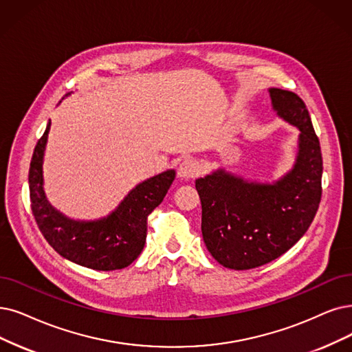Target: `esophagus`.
I'll list each match as a JSON object with an SVG mask.
<instances>
[{
	"instance_id": "esophagus-1",
	"label": "esophagus",
	"mask_w": 352,
	"mask_h": 352,
	"mask_svg": "<svg viewBox=\"0 0 352 352\" xmlns=\"http://www.w3.org/2000/svg\"><path fill=\"white\" fill-rule=\"evenodd\" d=\"M199 173V164L192 159H185L177 167V176L184 180H189Z\"/></svg>"
}]
</instances>
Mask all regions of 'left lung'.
Returning a JSON list of instances; mask_svg holds the SVG:
<instances>
[{
    "label": "left lung",
    "mask_w": 352,
    "mask_h": 352,
    "mask_svg": "<svg viewBox=\"0 0 352 352\" xmlns=\"http://www.w3.org/2000/svg\"><path fill=\"white\" fill-rule=\"evenodd\" d=\"M269 94L277 117L299 130L290 170L274 182H258L219 167L195 182L205 245L232 270L285 254L311 227L320 202L322 154L306 105L290 91L269 88Z\"/></svg>",
    "instance_id": "left-lung-1"
}]
</instances>
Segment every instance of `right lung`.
<instances>
[{
    "instance_id": "add662e5",
    "label": "right lung",
    "mask_w": 352,
    "mask_h": 352,
    "mask_svg": "<svg viewBox=\"0 0 352 352\" xmlns=\"http://www.w3.org/2000/svg\"><path fill=\"white\" fill-rule=\"evenodd\" d=\"M49 131L50 121L36 144L29 170L32 210L41 234L62 257L88 269L109 272L130 265L144 248L147 217L162 204L176 172L168 168L140 182L107 217L69 218L49 202L43 188Z\"/></svg>"
}]
</instances>
